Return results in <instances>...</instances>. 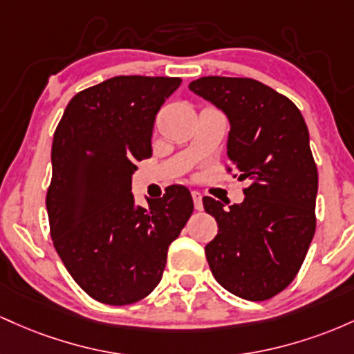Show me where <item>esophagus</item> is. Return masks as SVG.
<instances>
[{
	"mask_svg": "<svg viewBox=\"0 0 354 354\" xmlns=\"http://www.w3.org/2000/svg\"><path fill=\"white\" fill-rule=\"evenodd\" d=\"M192 198H194V205H196L197 210H202V194L198 190H192Z\"/></svg>",
	"mask_w": 354,
	"mask_h": 354,
	"instance_id": "34e87169",
	"label": "esophagus"
}]
</instances>
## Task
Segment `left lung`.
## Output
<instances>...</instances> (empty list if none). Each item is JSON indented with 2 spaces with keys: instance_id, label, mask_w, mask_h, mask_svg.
<instances>
[{
  "instance_id": "8db88e82",
  "label": "left lung",
  "mask_w": 354,
  "mask_h": 354,
  "mask_svg": "<svg viewBox=\"0 0 354 354\" xmlns=\"http://www.w3.org/2000/svg\"><path fill=\"white\" fill-rule=\"evenodd\" d=\"M189 88L227 115V157L249 182L244 201L229 209L202 198L219 225L205 245L210 271L232 295L266 301L292 283L316 230L308 127L288 97L252 78L202 77Z\"/></svg>"
}]
</instances>
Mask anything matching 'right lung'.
<instances>
[{"instance_id": "obj_1", "label": "right lung", "mask_w": 354, "mask_h": 354, "mask_svg": "<svg viewBox=\"0 0 354 354\" xmlns=\"http://www.w3.org/2000/svg\"><path fill=\"white\" fill-rule=\"evenodd\" d=\"M180 78L113 77L71 98L55 130L46 192L59 259L86 295L132 304L160 283L167 251L192 216L184 185L135 205L132 174L152 156V130Z\"/></svg>"}]
</instances>
